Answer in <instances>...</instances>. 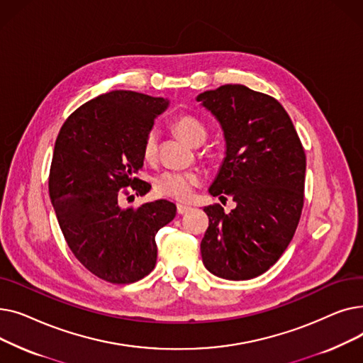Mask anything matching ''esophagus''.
<instances>
[{
	"mask_svg": "<svg viewBox=\"0 0 363 363\" xmlns=\"http://www.w3.org/2000/svg\"><path fill=\"white\" fill-rule=\"evenodd\" d=\"M189 206H185V204H178L177 206V212H178V215H184V213H186L188 211H189Z\"/></svg>",
	"mask_w": 363,
	"mask_h": 363,
	"instance_id": "obj_1",
	"label": "esophagus"
}]
</instances>
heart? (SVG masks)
Instances as JSON below:
<instances>
[{"label": "heart", "instance_id": "1", "mask_svg": "<svg viewBox=\"0 0 363 363\" xmlns=\"http://www.w3.org/2000/svg\"><path fill=\"white\" fill-rule=\"evenodd\" d=\"M174 128L179 135L194 147L201 145L207 138L206 126L191 114H184L174 122ZM159 147V132L150 129L143 143V155L145 159L156 156ZM201 182L199 172H181V170H164L155 178V189L159 196L170 197L177 200L186 199L193 191V186Z\"/></svg>", "mask_w": 363, "mask_h": 363}]
</instances>
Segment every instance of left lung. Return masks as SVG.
I'll use <instances>...</instances> for the list:
<instances>
[{
    "mask_svg": "<svg viewBox=\"0 0 363 363\" xmlns=\"http://www.w3.org/2000/svg\"><path fill=\"white\" fill-rule=\"evenodd\" d=\"M197 101L219 122L225 157L208 193L231 196L235 208L207 206L200 250L208 272L252 279L287 249L303 208L306 155L289 113L272 97L244 85L204 91Z\"/></svg>",
    "mask_w": 363,
    "mask_h": 363,
    "instance_id": "left-lung-1",
    "label": "left lung"
}]
</instances>
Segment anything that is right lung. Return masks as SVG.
Here are the masks:
<instances>
[{"label": "right lung", "mask_w": 363, "mask_h": 363, "mask_svg": "<svg viewBox=\"0 0 363 363\" xmlns=\"http://www.w3.org/2000/svg\"><path fill=\"white\" fill-rule=\"evenodd\" d=\"M167 99L110 91L74 110L55 140L48 189L69 249L107 282L130 284L156 266V234L177 215L167 200L121 204V188L144 196L143 143ZM133 197V196H130Z\"/></svg>", "instance_id": "obj_1"}]
</instances>
